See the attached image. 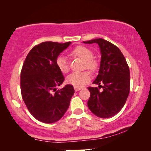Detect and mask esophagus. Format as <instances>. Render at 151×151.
Returning a JSON list of instances; mask_svg holds the SVG:
<instances>
[{
  "instance_id": "34e87169",
  "label": "esophagus",
  "mask_w": 151,
  "mask_h": 151,
  "mask_svg": "<svg viewBox=\"0 0 151 151\" xmlns=\"http://www.w3.org/2000/svg\"><path fill=\"white\" fill-rule=\"evenodd\" d=\"M74 89H75L76 91H78L80 89H82V87H78V86H74Z\"/></svg>"
}]
</instances>
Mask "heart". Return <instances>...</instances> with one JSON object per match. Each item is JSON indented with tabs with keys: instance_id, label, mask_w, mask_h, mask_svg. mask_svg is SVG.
I'll return each instance as SVG.
<instances>
[{
	"instance_id": "obj_1",
	"label": "heart",
	"mask_w": 151,
	"mask_h": 151,
	"mask_svg": "<svg viewBox=\"0 0 151 151\" xmlns=\"http://www.w3.org/2000/svg\"><path fill=\"white\" fill-rule=\"evenodd\" d=\"M70 55L75 58L83 60V69H88L93 72H96L99 69V63L93 57V52L88 47L78 45L72 49ZM56 65L60 71L63 73H67L69 71L70 67L69 63L65 58L59 56L56 59ZM91 73L89 71H84L80 73H71L67 78V82L74 86L82 87L84 84L90 81Z\"/></svg>"
}]
</instances>
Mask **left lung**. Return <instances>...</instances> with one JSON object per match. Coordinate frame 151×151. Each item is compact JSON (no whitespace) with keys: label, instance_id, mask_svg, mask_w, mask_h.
I'll return each mask as SVG.
<instances>
[{"label":"left lung","instance_id":"left-lung-1","mask_svg":"<svg viewBox=\"0 0 151 151\" xmlns=\"http://www.w3.org/2000/svg\"><path fill=\"white\" fill-rule=\"evenodd\" d=\"M84 43H98L102 54L99 74L93 82L99 88L88 87L91 93L88 107L96 116L111 117L120 111L129 96V65L118 47L109 41L97 38Z\"/></svg>","mask_w":151,"mask_h":151}]
</instances>
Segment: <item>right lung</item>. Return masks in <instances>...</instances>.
<instances>
[{
  "label": "right lung",
  "instance_id": "1",
  "mask_svg": "<svg viewBox=\"0 0 151 151\" xmlns=\"http://www.w3.org/2000/svg\"><path fill=\"white\" fill-rule=\"evenodd\" d=\"M71 42H43L34 46L27 55L20 73L22 98L31 114L38 121H58L69 108L74 88L67 84L56 90L65 80L56 59Z\"/></svg>",
  "mask_w": 151,
  "mask_h": 151
}]
</instances>
